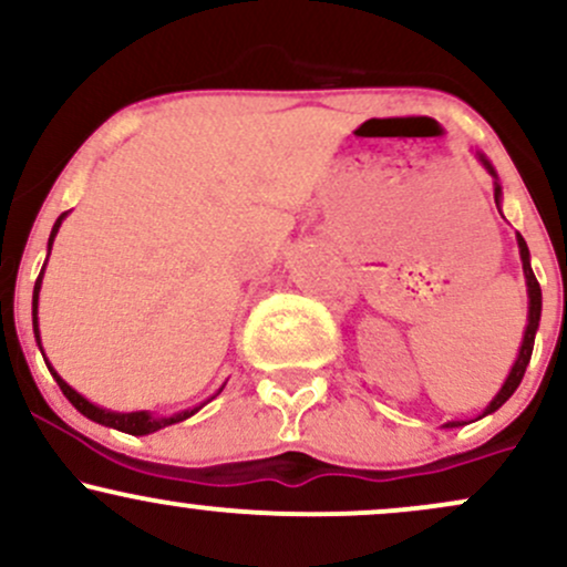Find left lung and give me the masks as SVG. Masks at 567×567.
Here are the masks:
<instances>
[{
  "label": "left lung",
  "instance_id": "8db88e82",
  "mask_svg": "<svg viewBox=\"0 0 567 567\" xmlns=\"http://www.w3.org/2000/svg\"><path fill=\"white\" fill-rule=\"evenodd\" d=\"M480 157V162H483L485 165V171L493 175V178H496V188H493V197H496V205H501V186H498V175H496V171H493V165L491 162H487L483 154H477ZM517 247H519V258H523V271H525V285H528V328H525V336H523V347H519V354H517V360H514V365H512V370H509V375H506V381H504V386L498 389V394L493 396L491 400V405H487L485 410H483V415H487V413H496V410L504 405L506 400H509V396L517 392V386H519V381H523V375H525V368H528V362H530V354H533V341H536V330H538V320H542V285H538V279H536V275H533V269H530V250H528V245H525V239H523V234H517ZM483 415H480V419H483ZM466 421H447V429H453V426H464Z\"/></svg>",
  "mask_w": 567,
  "mask_h": 567
}]
</instances>
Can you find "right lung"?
Instances as JSON below:
<instances>
[{
  "label": "right lung",
  "instance_id": "1",
  "mask_svg": "<svg viewBox=\"0 0 567 567\" xmlns=\"http://www.w3.org/2000/svg\"><path fill=\"white\" fill-rule=\"evenodd\" d=\"M66 216H69V213H61V216H58V220H55L53 231H50L48 256H50V250H53L55 234H58V229H61L63 218H66ZM42 275H44V266H42V271H39V277H37V282H34V298H31V317H34V338H37V347H39V349H42V338H39L37 306H39V290H42ZM42 357H44V349H42ZM44 362H48V357H44ZM48 370H50V373H53V379L58 381V386H61V392L66 394V400H69L71 405H74L76 410H80L82 415H87V419L95 421V424L120 429V432L135 434V437H141V434L159 432V429H165V426H171V424H178V421H186L188 415H194L202 405H205V402H202V405H197V408L181 410V413H173V415H154V413H148V410H138V413H114V410H106V408L93 405V402L84 400V396H82L80 392H74V389H71L69 383L63 381L61 375L55 373V368L50 365V362H48ZM220 389H224V386H220ZM220 389H218L216 394H220ZM216 394H213V396H216ZM213 396H210V400H213Z\"/></svg>",
  "mask_w": 567,
  "mask_h": 567
}]
</instances>
